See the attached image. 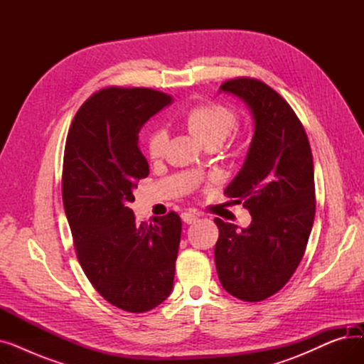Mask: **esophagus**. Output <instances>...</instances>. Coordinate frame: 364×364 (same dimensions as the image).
<instances>
[{
  "label": "esophagus",
  "mask_w": 364,
  "mask_h": 364,
  "mask_svg": "<svg viewBox=\"0 0 364 364\" xmlns=\"http://www.w3.org/2000/svg\"><path fill=\"white\" fill-rule=\"evenodd\" d=\"M181 220L186 223V224H192L198 220V215L193 214V213H183L181 214Z\"/></svg>",
  "instance_id": "esophagus-1"
}]
</instances>
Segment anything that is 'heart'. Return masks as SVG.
<instances>
[{"instance_id": "1", "label": "heart", "mask_w": 364, "mask_h": 364, "mask_svg": "<svg viewBox=\"0 0 364 364\" xmlns=\"http://www.w3.org/2000/svg\"><path fill=\"white\" fill-rule=\"evenodd\" d=\"M236 112L221 103L206 102L190 109L184 124L193 137L205 147L209 144L221 146L236 127ZM168 134L164 128H155L146 139V151L150 159H158L164 155Z\"/></svg>"}]
</instances>
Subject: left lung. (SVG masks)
<instances>
[{
    "instance_id": "left-lung-1",
    "label": "left lung",
    "mask_w": 364,
    "mask_h": 364,
    "mask_svg": "<svg viewBox=\"0 0 364 364\" xmlns=\"http://www.w3.org/2000/svg\"><path fill=\"white\" fill-rule=\"evenodd\" d=\"M250 106L255 131L245 164L224 190L243 203L247 228L215 218V265L223 288L246 302L277 294L299 265L316 214L311 147L296 113L279 92L255 78L225 81Z\"/></svg>"
}]
</instances>
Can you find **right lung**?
Masks as SVG:
<instances>
[{
  "mask_svg": "<svg viewBox=\"0 0 364 364\" xmlns=\"http://www.w3.org/2000/svg\"><path fill=\"white\" fill-rule=\"evenodd\" d=\"M171 102L150 88H102L76 112L65 146L62 196L76 257L94 289L129 313L158 307L174 283L178 214L139 224L129 208L149 176L140 128Z\"/></svg>",
  "mask_w": 364,
  "mask_h": 364,
  "instance_id": "right-lung-1",
  "label": "right lung"
}]
</instances>
